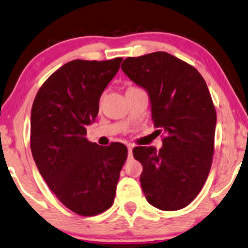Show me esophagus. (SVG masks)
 <instances>
[{
	"label": "esophagus",
	"instance_id": "esophagus-1",
	"mask_svg": "<svg viewBox=\"0 0 248 248\" xmlns=\"http://www.w3.org/2000/svg\"><path fill=\"white\" fill-rule=\"evenodd\" d=\"M127 147H128V157L131 158L133 157V145L131 144L127 145Z\"/></svg>",
	"mask_w": 248,
	"mask_h": 248
}]
</instances>
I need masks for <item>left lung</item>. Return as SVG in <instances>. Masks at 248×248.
I'll list each match as a JSON object with an SVG mask.
<instances>
[{
  "instance_id": "1",
  "label": "left lung",
  "mask_w": 248,
  "mask_h": 248,
  "mask_svg": "<svg viewBox=\"0 0 248 248\" xmlns=\"http://www.w3.org/2000/svg\"><path fill=\"white\" fill-rule=\"evenodd\" d=\"M121 69L150 96L154 126L166 134L160 151L137 146L140 185L147 202L163 211L186 207L209 176L217 113L195 68L167 52L127 58Z\"/></svg>"
}]
</instances>
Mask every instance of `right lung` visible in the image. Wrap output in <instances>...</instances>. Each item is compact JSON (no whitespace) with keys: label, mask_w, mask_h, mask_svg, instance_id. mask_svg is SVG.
<instances>
[{"label":"right lung","mask_w":248,"mask_h":248,"mask_svg":"<svg viewBox=\"0 0 248 248\" xmlns=\"http://www.w3.org/2000/svg\"><path fill=\"white\" fill-rule=\"evenodd\" d=\"M121 61L68 62L49 76L32 103L31 148L36 166L60 202L79 216L110 209L127 160L124 144L100 146L85 137Z\"/></svg>","instance_id":"add662e5"}]
</instances>
